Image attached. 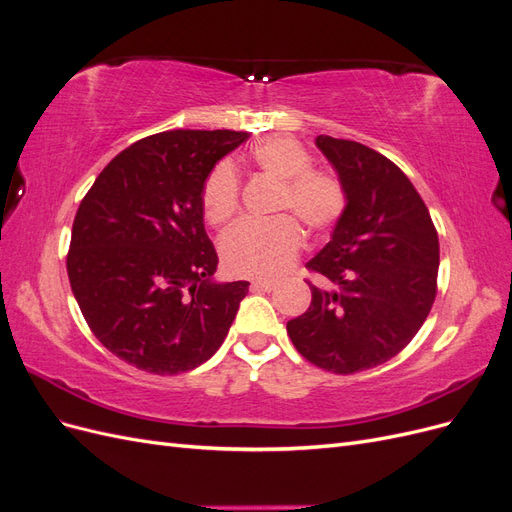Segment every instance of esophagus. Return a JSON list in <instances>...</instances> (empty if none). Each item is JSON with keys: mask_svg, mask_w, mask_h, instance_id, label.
<instances>
[{"mask_svg": "<svg viewBox=\"0 0 512 512\" xmlns=\"http://www.w3.org/2000/svg\"><path fill=\"white\" fill-rule=\"evenodd\" d=\"M252 290L271 292V290H275V282H269V280H254V282H252Z\"/></svg>", "mask_w": 512, "mask_h": 512, "instance_id": "esophagus-1", "label": "esophagus"}]
</instances>
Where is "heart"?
<instances>
[{
    "instance_id": "heart-1",
    "label": "heart",
    "mask_w": 512,
    "mask_h": 512,
    "mask_svg": "<svg viewBox=\"0 0 512 512\" xmlns=\"http://www.w3.org/2000/svg\"><path fill=\"white\" fill-rule=\"evenodd\" d=\"M252 164L282 183L277 209H290L303 226L318 235L329 230L346 207V190L331 170L312 168V156L290 136H271L252 147ZM239 209V177L228 164L211 170L203 188V213L209 224L222 226ZM303 243L301 226L292 215L273 220H241L220 241L222 265L230 275L271 277L282 273Z\"/></svg>"
}]
</instances>
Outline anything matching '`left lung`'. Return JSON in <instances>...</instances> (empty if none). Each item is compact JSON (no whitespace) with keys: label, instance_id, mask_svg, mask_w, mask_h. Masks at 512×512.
<instances>
[{"label":"left lung","instance_id":"obj_1","mask_svg":"<svg viewBox=\"0 0 512 512\" xmlns=\"http://www.w3.org/2000/svg\"><path fill=\"white\" fill-rule=\"evenodd\" d=\"M316 147L346 190L331 241L307 262L327 288L286 324L294 348L333 374L382 365L423 327L436 299L440 243L412 181L382 153L327 134Z\"/></svg>","mask_w":512,"mask_h":512}]
</instances>
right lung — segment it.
Segmentation results:
<instances>
[{"instance_id":"add662e5","label":"right lung","mask_w":512,"mask_h":512,"mask_svg":"<svg viewBox=\"0 0 512 512\" xmlns=\"http://www.w3.org/2000/svg\"><path fill=\"white\" fill-rule=\"evenodd\" d=\"M247 132L170 130L115 156L81 200L68 277L98 342L121 361L175 376L209 361L250 282H215L203 220L213 166Z\"/></svg>"}]
</instances>
